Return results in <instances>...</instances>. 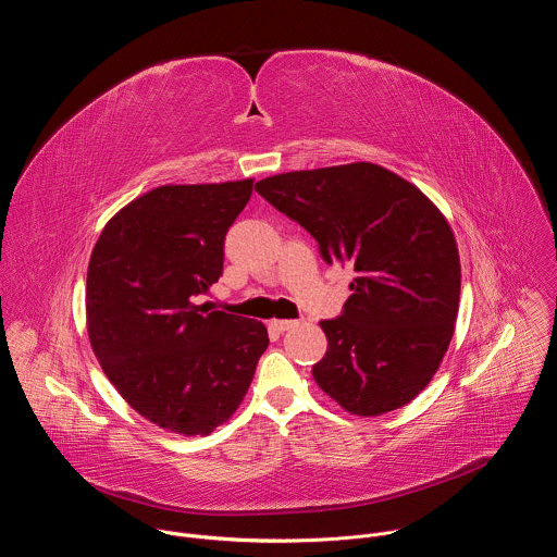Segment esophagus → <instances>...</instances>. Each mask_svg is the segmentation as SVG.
<instances>
[{"instance_id":"34e87169","label":"esophagus","mask_w":557,"mask_h":557,"mask_svg":"<svg viewBox=\"0 0 557 557\" xmlns=\"http://www.w3.org/2000/svg\"><path fill=\"white\" fill-rule=\"evenodd\" d=\"M299 322H295V320H271L269 322V326L273 329V331H277V333H284V331H290V329H295Z\"/></svg>"}]
</instances>
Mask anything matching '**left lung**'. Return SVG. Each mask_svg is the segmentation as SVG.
<instances>
[{
  "instance_id": "1",
  "label": "left lung",
  "mask_w": 557,
  "mask_h": 557,
  "mask_svg": "<svg viewBox=\"0 0 557 557\" xmlns=\"http://www.w3.org/2000/svg\"><path fill=\"white\" fill-rule=\"evenodd\" d=\"M256 191L301 224L322 258L350 264L352 295L320 322L329 350L312 376L357 417L404 408L432 381L454 335L460 260L438 207L374 163L269 176Z\"/></svg>"
}]
</instances>
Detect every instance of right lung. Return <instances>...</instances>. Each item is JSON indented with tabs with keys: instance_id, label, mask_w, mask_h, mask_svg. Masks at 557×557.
Segmentation results:
<instances>
[{
	"instance_id": "1",
	"label": "right lung",
	"mask_w": 557,
	"mask_h": 557,
	"mask_svg": "<svg viewBox=\"0 0 557 557\" xmlns=\"http://www.w3.org/2000/svg\"><path fill=\"white\" fill-rule=\"evenodd\" d=\"M251 191L253 178L156 187L92 249V350L123 399L168 432L205 436L228 421L269 346L262 322L196 304L222 275L224 235Z\"/></svg>"
}]
</instances>
